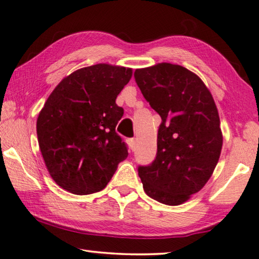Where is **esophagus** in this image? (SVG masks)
Here are the masks:
<instances>
[{"instance_id": "obj_1", "label": "esophagus", "mask_w": 259, "mask_h": 259, "mask_svg": "<svg viewBox=\"0 0 259 259\" xmlns=\"http://www.w3.org/2000/svg\"><path fill=\"white\" fill-rule=\"evenodd\" d=\"M128 145H129L130 150H133V151H134L135 145H136V142H135L134 138H130V140H128Z\"/></svg>"}]
</instances>
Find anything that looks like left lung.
Listing matches in <instances>:
<instances>
[{
  "label": "left lung",
  "instance_id": "8db88e82",
  "mask_svg": "<svg viewBox=\"0 0 259 259\" xmlns=\"http://www.w3.org/2000/svg\"><path fill=\"white\" fill-rule=\"evenodd\" d=\"M135 79L161 117L156 159L138 176L150 198L178 206L202 190L218 165L223 144L218 108L203 81L180 65L137 68Z\"/></svg>",
  "mask_w": 259,
  "mask_h": 259
}]
</instances>
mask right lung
<instances>
[{"label":"right lung","instance_id":"obj_1","mask_svg":"<svg viewBox=\"0 0 259 259\" xmlns=\"http://www.w3.org/2000/svg\"><path fill=\"white\" fill-rule=\"evenodd\" d=\"M133 68L96 64L57 84L37 118L38 144L58 186L76 195L107 186L128 150L115 131L123 116L116 98Z\"/></svg>","mask_w":259,"mask_h":259}]
</instances>
